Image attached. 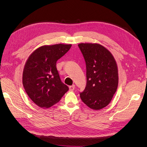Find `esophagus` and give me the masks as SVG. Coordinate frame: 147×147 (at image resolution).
<instances>
[{"label": "esophagus", "instance_id": "obj_1", "mask_svg": "<svg viewBox=\"0 0 147 147\" xmlns=\"http://www.w3.org/2000/svg\"><path fill=\"white\" fill-rule=\"evenodd\" d=\"M74 89H75V85H74V84H73L72 86H69V89L70 91H73L74 90Z\"/></svg>", "mask_w": 147, "mask_h": 147}]
</instances>
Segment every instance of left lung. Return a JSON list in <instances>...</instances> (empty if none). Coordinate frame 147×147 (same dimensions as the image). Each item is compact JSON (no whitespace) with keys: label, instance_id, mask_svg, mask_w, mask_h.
Returning <instances> with one entry per match:
<instances>
[{"label":"left lung","instance_id":"8db88e82","mask_svg":"<svg viewBox=\"0 0 147 147\" xmlns=\"http://www.w3.org/2000/svg\"><path fill=\"white\" fill-rule=\"evenodd\" d=\"M85 60L86 86L80 93L82 101L99 110L109 104L117 90L118 69L111 52L97 43L78 45Z\"/></svg>","mask_w":147,"mask_h":147}]
</instances>
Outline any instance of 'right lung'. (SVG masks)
I'll return each mask as SVG.
<instances>
[{"label": "right lung", "instance_id": "add662e5", "mask_svg": "<svg viewBox=\"0 0 147 147\" xmlns=\"http://www.w3.org/2000/svg\"><path fill=\"white\" fill-rule=\"evenodd\" d=\"M71 45L43 46L28 58L22 74V84L29 98L41 108L51 107L58 102L68 90L61 82L57 61L64 56Z\"/></svg>", "mask_w": 147, "mask_h": 147}]
</instances>
